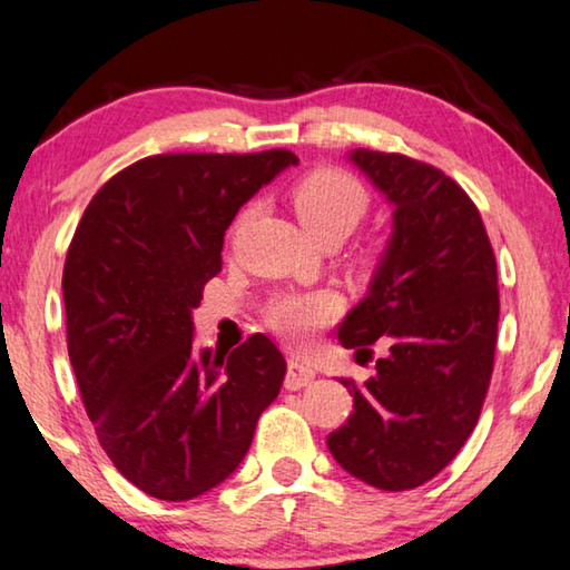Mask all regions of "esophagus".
Here are the masks:
<instances>
[{
    "label": "esophagus",
    "instance_id": "esophagus-1",
    "mask_svg": "<svg viewBox=\"0 0 570 570\" xmlns=\"http://www.w3.org/2000/svg\"><path fill=\"white\" fill-rule=\"evenodd\" d=\"M316 377V370L308 362L298 360V356H292L286 366V390H302L306 384H312Z\"/></svg>",
    "mask_w": 570,
    "mask_h": 570
}]
</instances>
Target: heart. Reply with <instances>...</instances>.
Instances as JSON below:
<instances>
[{"instance_id": "heart-1", "label": "heart", "mask_w": 570, "mask_h": 570, "mask_svg": "<svg viewBox=\"0 0 570 570\" xmlns=\"http://www.w3.org/2000/svg\"><path fill=\"white\" fill-rule=\"evenodd\" d=\"M294 210L314 238L326 234L350 236L370 208L362 183L350 173L324 168L296 183L292 190ZM336 312L332 294H284L268 306V322L286 340L306 342L316 326L330 322Z\"/></svg>"}]
</instances>
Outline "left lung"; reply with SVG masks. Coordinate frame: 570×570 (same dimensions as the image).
I'll use <instances>...</instances> for the list:
<instances>
[{
    "mask_svg": "<svg viewBox=\"0 0 570 570\" xmlns=\"http://www.w3.org/2000/svg\"><path fill=\"white\" fill-rule=\"evenodd\" d=\"M346 160L392 210L362 302L344 316L342 346L366 362L384 354L326 438L340 465L380 490H410L438 475L465 445L485 400L498 342V272L472 200L445 173L412 158L352 150Z\"/></svg>",
    "mask_w": 570,
    "mask_h": 570,
    "instance_id": "8db88e82",
    "label": "left lung"
}]
</instances>
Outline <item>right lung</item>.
<instances>
[{
	"label": "right lung",
	"instance_id": "add662e5",
	"mask_svg": "<svg viewBox=\"0 0 570 570\" xmlns=\"http://www.w3.org/2000/svg\"><path fill=\"white\" fill-rule=\"evenodd\" d=\"M296 163L288 150L142 158L75 230L62 298L77 387L112 465L150 498L180 503L234 475L282 390L268 336L198 350L193 308L238 208Z\"/></svg>",
	"mask_w": 570,
	"mask_h": 570
}]
</instances>
